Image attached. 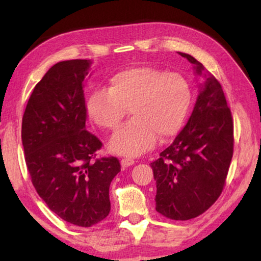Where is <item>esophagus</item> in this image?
I'll list each match as a JSON object with an SVG mask.
<instances>
[{
    "label": "esophagus",
    "mask_w": 261,
    "mask_h": 261,
    "mask_svg": "<svg viewBox=\"0 0 261 261\" xmlns=\"http://www.w3.org/2000/svg\"><path fill=\"white\" fill-rule=\"evenodd\" d=\"M135 162L136 161L132 158H123L121 160V165H122V167H130L134 165Z\"/></svg>",
    "instance_id": "obj_1"
}]
</instances>
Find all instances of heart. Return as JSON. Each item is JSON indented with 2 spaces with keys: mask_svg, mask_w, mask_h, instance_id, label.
<instances>
[{
  "mask_svg": "<svg viewBox=\"0 0 261 261\" xmlns=\"http://www.w3.org/2000/svg\"><path fill=\"white\" fill-rule=\"evenodd\" d=\"M192 102L189 82L177 72L134 67L109 78L108 88L88 96L87 115L101 129L116 130L130 108L132 120L113 136L110 151L139 155L160 141L170 140L182 129Z\"/></svg>",
  "mask_w": 261,
  "mask_h": 261,
  "instance_id": "1",
  "label": "heart"
}]
</instances>
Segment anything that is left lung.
I'll return each mask as SVG.
<instances>
[{
    "label": "left lung",
    "mask_w": 261,
    "mask_h": 261,
    "mask_svg": "<svg viewBox=\"0 0 261 261\" xmlns=\"http://www.w3.org/2000/svg\"><path fill=\"white\" fill-rule=\"evenodd\" d=\"M180 56L194 64L198 74L205 68L194 57ZM187 125L173 144L151 163L156 180L155 210L167 219L197 218L222 193L233 153V122L222 86L206 78Z\"/></svg>",
    "instance_id": "left-lung-1"
}]
</instances>
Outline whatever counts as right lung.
I'll use <instances>...</instances> for the list:
<instances>
[{
    "instance_id": "obj_1",
    "label": "right lung",
    "mask_w": 261,
    "mask_h": 261,
    "mask_svg": "<svg viewBox=\"0 0 261 261\" xmlns=\"http://www.w3.org/2000/svg\"><path fill=\"white\" fill-rule=\"evenodd\" d=\"M91 63L70 60L53 65L35 85L21 124L33 187L50 211L79 227L107 218L110 183L121 171L117 158H96L102 143L85 127L83 87Z\"/></svg>"
}]
</instances>
